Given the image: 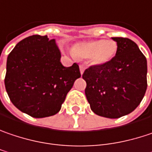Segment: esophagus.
Returning <instances> with one entry per match:
<instances>
[{"instance_id": "obj_1", "label": "esophagus", "mask_w": 152, "mask_h": 152, "mask_svg": "<svg viewBox=\"0 0 152 152\" xmlns=\"http://www.w3.org/2000/svg\"><path fill=\"white\" fill-rule=\"evenodd\" d=\"M84 69H85L84 66H83V64H81V65H80V72H81V75H83V74Z\"/></svg>"}]
</instances>
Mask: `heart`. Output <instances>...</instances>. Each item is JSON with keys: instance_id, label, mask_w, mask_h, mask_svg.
<instances>
[{"instance_id": "b5f03b06", "label": "heart", "mask_w": 152, "mask_h": 152, "mask_svg": "<svg viewBox=\"0 0 152 152\" xmlns=\"http://www.w3.org/2000/svg\"><path fill=\"white\" fill-rule=\"evenodd\" d=\"M118 45L113 40L103 39L83 41L77 43L73 48L76 57L91 59L94 64H105L111 61L117 53Z\"/></svg>"}]
</instances>
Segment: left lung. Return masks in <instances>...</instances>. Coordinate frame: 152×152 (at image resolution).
<instances>
[{"label": "left lung", "mask_w": 152, "mask_h": 152, "mask_svg": "<svg viewBox=\"0 0 152 152\" xmlns=\"http://www.w3.org/2000/svg\"><path fill=\"white\" fill-rule=\"evenodd\" d=\"M117 53L107 64L85 69V94L95 114L117 119L135 110L147 88V61L135 42L112 38Z\"/></svg>", "instance_id": "left-lung-1"}]
</instances>
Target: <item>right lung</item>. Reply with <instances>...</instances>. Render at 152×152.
Returning <instances> with one entry per match:
<instances>
[{"label":"right lung","mask_w":152,"mask_h":152,"mask_svg":"<svg viewBox=\"0 0 152 152\" xmlns=\"http://www.w3.org/2000/svg\"><path fill=\"white\" fill-rule=\"evenodd\" d=\"M55 39L32 35L20 41L7 60L5 87L10 101L34 118L60 111L68 92L81 76L79 66L64 67Z\"/></svg>","instance_id":"obj_1"}]
</instances>
